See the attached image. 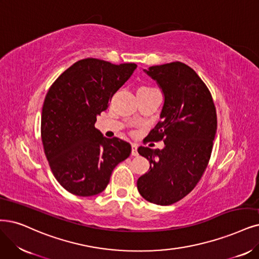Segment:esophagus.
Segmentation results:
<instances>
[{
	"instance_id": "obj_1",
	"label": "esophagus",
	"mask_w": 259,
	"mask_h": 259,
	"mask_svg": "<svg viewBox=\"0 0 259 259\" xmlns=\"http://www.w3.org/2000/svg\"><path fill=\"white\" fill-rule=\"evenodd\" d=\"M131 155L132 156H138V146L136 144L131 145Z\"/></svg>"
}]
</instances>
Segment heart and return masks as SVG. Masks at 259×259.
I'll return each instance as SVG.
<instances>
[{"instance_id":"1","label":"heart","mask_w":259,"mask_h":259,"mask_svg":"<svg viewBox=\"0 0 259 259\" xmlns=\"http://www.w3.org/2000/svg\"><path fill=\"white\" fill-rule=\"evenodd\" d=\"M151 91H155V89H151L149 86H140L138 89V94H143V93H148Z\"/></svg>"}]
</instances>
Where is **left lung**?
Wrapping results in <instances>:
<instances>
[{
  "mask_svg": "<svg viewBox=\"0 0 259 259\" xmlns=\"http://www.w3.org/2000/svg\"><path fill=\"white\" fill-rule=\"evenodd\" d=\"M164 94L161 120L148 137L163 149L140 146L149 170L138 179L140 194L156 205H171L192 191L211 156L217 111L210 91L188 65L173 62L145 70Z\"/></svg>",
  "mask_w": 259,
  "mask_h": 259,
  "instance_id": "obj_1",
  "label": "left lung"
}]
</instances>
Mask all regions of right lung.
Masks as SVG:
<instances>
[{"mask_svg": "<svg viewBox=\"0 0 259 259\" xmlns=\"http://www.w3.org/2000/svg\"><path fill=\"white\" fill-rule=\"evenodd\" d=\"M136 68L133 63L90 57L66 69L48 91L40 127L45 155L56 180L71 194H99L115 166L130 156L128 142L104 138L95 122Z\"/></svg>", "mask_w": 259, "mask_h": 259, "instance_id": "add662e5", "label": "right lung"}]
</instances>
